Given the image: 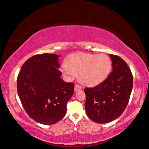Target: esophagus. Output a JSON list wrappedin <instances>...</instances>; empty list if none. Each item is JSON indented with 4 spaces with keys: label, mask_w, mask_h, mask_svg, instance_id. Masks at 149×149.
<instances>
[{
    "label": "esophagus",
    "mask_w": 149,
    "mask_h": 149,
    "mask_svg": "<svg viewBox=\"0 0 149 149\" xmlns=\"http://www.w3.org/2000/svg\"><path fill=\"white\" fill-rule=\"evenodd\" d=\"M81 89H82L81 86H79V84H76L75 85L74 91H75V92H76V91H80V90H81Z\"/></svg>",
    "instance_id": "esophagus-1"
}]
</instances>
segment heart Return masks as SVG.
I'll use <instances>...</instances> for the list:
<instances>
[{"instance_id":"b5f03b06","label":"heart","mask_w":149,"mask_h":149,"mask_svg":"<svg viewBox=\"0 0 149 149\" xmlns=\"http://www.w3.org/2000/svg\"><path fill=\"white\" fill-rule=\"evenodd\" d=\"M111 67L109 58L104 54H92L83 52L70 55L61 66V72L69 77L77 75L85 86H95L105 79Z\"/></svg>"}]
</instances>
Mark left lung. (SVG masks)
Listing matches in <instances>:
<instances>
[{
	"instance_id": "obj_1",
	"label": "left lung",
	"mask_w": 149,
	"mask_h": 149,
	"mask_svg": "<svg viewBox=\"0 0 149 149\" xmlns=\"http://www.w3.org/2000/svg\"><path fill=\"white\" fill-rule=\"evenodd\" d=\"M113 71L102 83L94 88H86L85 109L93 122L106 123L122 115L127 106L132 89L133 79L124 60L109 54Z\"/></svg>"
}]
</instances>
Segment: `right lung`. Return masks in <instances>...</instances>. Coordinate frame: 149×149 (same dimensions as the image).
I'll return each mask as SVG.
<instances>
[{
	"mask_svg": "<svg viewBox=\"0 0 149 149\" xmlns=\"http://www.w3.org/2000/svg\"><path fill=\"white\" fill-rule=\"evenodd\" d=\"M59 55L48 53L33 56L24 63L17 77V91L31 118L44 125L61 120L66 113L74 84L61 78Z\"/></svg>",
	"mask_w": 149,
	"mask_h": 149,
	"instance_id": "obj_1",
	"label": "right lung"
}]
</instances>
